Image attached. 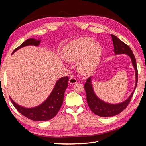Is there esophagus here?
I'll return each instance as SVG.
<instances>
[{"label": "esophagus", "instance_id": "1", "mask_svg": "<svg viewBox=\"0 0 146 146\" xmlns=\"http://www.w3.org/2000/svg\"><path fill=\"white\" fill-rule=\"evenodd\" d=\"M77 82V80L76 78L71 77V78H70L69 80V83H70V84H75Z\"/></svg>", "mask_w": 146, "mask_h": 146}]
</instances>
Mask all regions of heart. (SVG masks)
<instances>
[{"label": "heart", "mask_w": 146, "mask_h": 146, "mask_svg": "<svg viewBox=\"0 0 146 146\" xmlns=\"http://www.w3.org/2000/svg\"><path fill=\"white\" fill-rule=\"evenodd\" d=\"M66 60L78 62V71L82 74L92 72L99 64L102 48L91 38H83L70 43L64 50Z\"/></svg>", "instance_id": "b5f03b06"}]
</instances>
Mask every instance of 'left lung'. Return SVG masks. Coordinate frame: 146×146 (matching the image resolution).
<instances>
[{
	"instance_id": "1",
	"label": "left lung",
	"mask_w": 146,
	"mask_h": 146,
	"mask_svg": "<svg viewBox=\"0 0 146 146\" xmlns=\"http://www.w3.org/2000/svg\"><path fill=\"white\" fill-rule=\"evenodd\" d=\"M111 36L114 46L113 51L115 55L126 54L130 58L132 65L135 70L136 83L133 92L125 101L119 104H110L100 99L96 94L92 85V77L87 79L86 82L85 84V90L86 93V100L88 106L92 113L99 116L104 117L116 116L125 109L128 105L129 104L131 98L133 95V92L136 88L137 82H138V69H137L136 60L133 52L129 46L123 42L114 35L111 34Z\"/></svg>"
}]
</instances>
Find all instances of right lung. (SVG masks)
Returning a JSON list of instances; mask_svg holds the SVG:
<instances>
[{"instance_id": "obj_1", "label": "right lung", "mask_w": 146, "mask_h": 146, "mask_svg": "<svg viewBox=\"0 0 146 146\" xmlns=\"http://www.w3.org/2000/svg\"><path fill=\"white\" fill-rule=\"evenodd\" d=\"M41 41L40 39H28L20 46L17 47L13 52L12 54L21 48L25 46H39ZM68 80L69 78L68 77L60 78L56 81L54 89L48 98L41 104L36 107L26 108L16 104L10 97V98L16 109L25 117L35 121H48L56 115L63 104L64 92L68 86Z\"/></svg>"}]
</instances>
